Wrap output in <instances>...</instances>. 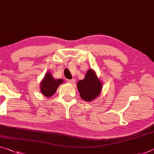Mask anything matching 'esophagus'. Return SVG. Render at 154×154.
Returning <instances> with one entry per match:
<instances>
[{
  "instance_id": "obj_1",
  "label": "esophagus",
  "mask_w": 154,
  "mask_h": 154,
  "mask_svg": "<svg viewBox=\"0 0 154 154\" xmlns=\"http://www.w3.org/2000/svg\"><path fill=\"white\" fill-rule=\"evenodd\" d=\"M75 80L74 79H67L66 82L69 83H73L75 82Z\"/></svg>"
}]
</instances>
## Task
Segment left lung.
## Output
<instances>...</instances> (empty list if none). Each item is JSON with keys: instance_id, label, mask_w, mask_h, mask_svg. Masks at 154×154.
<instances>
[{"instance_id": "8db88e82", "label": "left lung", "mask_w": 154, "mask_h": 154, "mask_svg": "<svg viewBox=\"0 0 154 154\" xmlns=\"http://www.w3.org/2000/svg\"><path fill=\"white\" fill-rule=\"evenodd\" d=\"M77 89L83 100L92 101L94 100L102 89V83L92 69L88 70L85 78L77 83Z\"/></svg>"}]
</instances>
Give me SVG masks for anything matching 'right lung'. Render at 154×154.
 Returning a JSON list of instances; mask_svg holds the SVG:
<instances>
[{
    "label": "right lung",
    "instance_id": "right-lung-1",
    "mask_svg": "<svg viewBox=\"0 0 154 154\" xmlns=\"http://www.w3.org/2000/svg\"><path fill=\"white\" fill-rule=\"evenodd\" d=\"M62 82V79H56L52 77L50 73H46L41 83V92L46 97H50L54 94L57 88Z\"/></svg>",
    "mask_w": 154,
    "mask_h": 154
}]
</instances>
